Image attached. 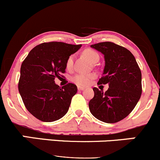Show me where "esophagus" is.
Instances as JSON below:
<instances>
[{"label": "esophagus", "mask_w": 160, "mask_h": 160, "mask_svg": "<svg viewBox=\"0 0 160 160\" xmlns=\"http://www.w3.org/2000/svg\"><path fill=\"white\" fill-rule=\"evenodd\" d=\"M85 87H81V86H78V91H82V90H84L85 89Z\"/></svg>", "instance_id": "1"}]
</instances>
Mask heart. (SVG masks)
I'll list each match as a JSON object with an SVG mask.
<instances>
[{
    "mask_svg": "<svg viewBox=\"0 0 160 160\" xmlns=\"http://www.w3.org/2000/svg\"><path fill=\"white\" fill-rule=\"evenodd\" d=\"M83 55L85 58L88 59L90 62L92 63H95L98 61L99 59V55L96 52H95L92 49H85L83 52ZM73 63H74V55H70L67 58L66 60V64H65V66H66L67 70H72L73 68ZM95 78V74L94 73H88V74H84V73H78L75 74V75L71 78L72 82L75 83L76 85H80V86H85V85H88L91 83V82L94 78Z\"/></svg>",
    "mask_w": 160,
    "mask_h": 160,
    "instance_id": "obj_1",
    "label": "heart"
}]
</instances>
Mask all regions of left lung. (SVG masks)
Returning <instances> with one entry per match:
<instances>
[{
	"mask_svg": "<svg viewBox=\"0 0 160 160\" xmlns=\"http://www.w3.org/2000/svg\"><path fill=\"white\" fill-rule=\"evenodd\" d=\"M104 55L103 75L98 84L108 87L105 92L93 88L90 112L98 120L115 123L129 116L142 94V74L132 54L126 48L110 42L92 44Z\"/></svg>",
	"mask_w": 160,
	"mask_h": 160,
	"instance_id": "obj_1",
	"label": "left lung"
}]
</instances>
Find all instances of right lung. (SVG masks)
<instances>
[{
	"mask_svg": "<svg viewBox=\"0 0 160 160\" xmlns=\"http://www.w3.org/2000/svg\"><path fill=\"white\" fill-rule=\"evenodd\" d=\"M81 46L58 42L40 44L21 64L20 95L28 111L38 119L50 122L68 112L77 86L68 83L61 88L55 78L65 73L67 58Z\"/></svg>",
	"mask_w": 160,
	"mask_h": 160,
	"instance_id": "obj_1",
	"label": "right lung"
}]
</instances>
